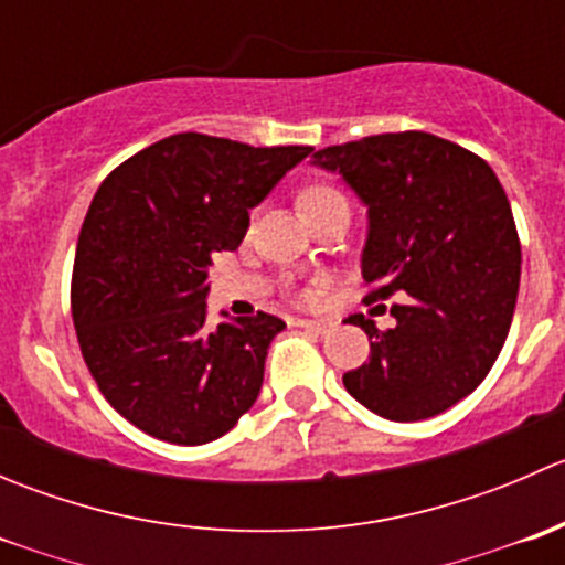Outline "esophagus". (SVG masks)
Listing matches in <instances>:
<instances>
[{"label": "esophagus", "mask_w": 565, "mask_h": 565, "mask_svg": "<svg viewBox=\"0 0 565 565\" xmlns=\"http://www.w3.org/2000/svg\"><path fill=\"white\" fill-rule=\"evenodd\" d=\"M298 328L309 330V333L322 335V333H328V330H330V322H324V319H298Z\"/></svg>", "instance_id": "obj_1"}]
</instances>
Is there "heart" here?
<instances>
[{
	"label": "heart",
	"mask_w": 565,
	"mask_h": 565,
	"mask_svg": "<svg viewBox=\"0 0 565 565\" xmlns=\"http://www.w3.org/2000/svg\"><path fill=\"white\" fill-rule=\"evenodd\" d=\"M339 199H344V196H341L335 188L311 185L300 193V210H303V213H311V210L322 207V204H330V202H339Z\"/></svg>",
	"instance_id": "obj_1"
}]
</instances>
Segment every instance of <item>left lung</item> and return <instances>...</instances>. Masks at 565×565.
<instances>
[{
    "instance_id": "1",
    "label": "left lung",
    "mask_w": 565,
    "mask_h": 565,
    "mask_svg": "<svg viewBox=\"0 0 565 565\" xmlns=\"http://www.w3.org/2000/svg\"><path fill=\"white\" fill-rule=\"evenodd\" d=\"M311 167L339 174L366 207L369 300L409 295L391 309V330L344 319L372 344L344 374L347 393L398 424L446 413L483 383L514 319L522 250L498 174L424 130L324 147Z\"/></svg>"
}]
</instances>
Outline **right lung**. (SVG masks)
<instances>
[{
    "label": "right lung",
    "instance_id": "right-lung-1",
    "mask_svg": "<svg viewBox=\"0 0 565 565\" xmlns=\"http://www.w3.org/2000/svg\"><path fill=\"white\" fill-rule=\"evenodd\" d=\"M309 152L177 134L95 193L73 265V322L106 402L147 435L204 446L254 407L267 347L287 322L221 311L210 328L207 270Z\"/></svg>",
    "mask_w": 565,
    "mask_h": 565
}]
</instances>
